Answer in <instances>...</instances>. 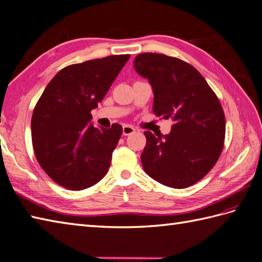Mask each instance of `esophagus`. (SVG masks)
Returning <instances> with one entry per match:
<instances>
[{"label":"esophagus","instance_id":"obj_1","mask_svg":"<svg viewBox=\"0 0 262 262\" xmlns=\"http://www.w3.org/2000/svg\"><path fill=\"white\" fill-rule=\"evenodd\" d=\"M133 133H135V128L130 126V125H124L122 126V134H124L125 136H128V135H132Z\"/></svg>","mask_w":262,"mask_h":262}]
</instances>
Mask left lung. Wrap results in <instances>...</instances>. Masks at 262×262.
I'll list each match as a JSON object with an SVG mask.
<instances>
[{"mask_svg":"<svg viewBox=\"0 0 262 262\" xmlns=\"http://www.w3.org/2000/svg\"><path fill=\"white\" fill-rule=\"evenodd\" d=\"M135 71L154 93L153 113L174 121L168 135L145 132L144 171L160 183L187 188L208 173L224 145L225 116L219 98L199 72L183 60L144 53Z\"/></svg>","mask_w":262,"mask_h":262,"instance_id":"obj_1","label":"left lung"}]
</instances>
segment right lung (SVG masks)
I'll return each instance as SVG.
<instances>
[{
    "mask_svg": "<svg viewBox=\"0 0 262 262\" xmlns=\"http://www.w3.org/2000/svg\"><path fill=\"white\" fill-rule=\"evenodd\" d=\"M130 55L86 60L60 70L48 83L31 118L32 146L52 180L70 190L96 185L107 174L122 128L94 127L98 107Z\"/></svg>",
    "mask_w": 262,
    "mask_h": 262,
    "instance_id": "add662e5",
    "label": "right lung"
}]
</instances>
